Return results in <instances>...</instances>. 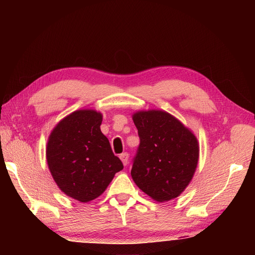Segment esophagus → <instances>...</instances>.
<instances>
[{
    "instance_id": "34e87169",
    "label": "esophagus",
    "mask_w": 255,
    "mask_h": 255,
    "mask_svg": "<svg viewBox=\"0 0 255 255\" xmlns=\"http://www.w3.org/2000/svg\"><path fill=\"white\" fill-rule=\"evenodd\" d=\"M119 158H121L123 164L124 165H127L128 164V160H129V154L127 152H124L121 155H119Z\"/></svg>"
}]
</instances>
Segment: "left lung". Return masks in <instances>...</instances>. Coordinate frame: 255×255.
I'll return each mask as SVG.
<instances>
[{"mask_svg": "<svg viewBox=\"0 0 255 255\" xmlns=\"http://www.w3.org/2000/svg\"><path fill=\"white\" fill-rule=\"evenodd\" d=\"M140 144L132 161L136 185L156 202L177 197L196 171L199 145L195 134L164 111L132 115Z\"/></svg>", "mask_w": 255, "mask_h": 255, "instance_id": "8db88e82", "label": "left lung"}]
</instances>
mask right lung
Segmentation results:
<instances>
[{
    "label": "right lung",
    "mask_w": 255,
    "mask_h": 255,
    "mask_svg": "<svg viewBox=\"0 0 255 255\" xmlns=\"http://www.w3.org/2000/svg\"><path fill=\"white\" fill-rule=\"evenodd\" d=\"M102 114L80 110L53 128L46 156L53 180L69 197L88 203L104 193L117 172L124 169L101 131Z\"/></svg>",
    "instance_id": "1"
}]
</instances>
